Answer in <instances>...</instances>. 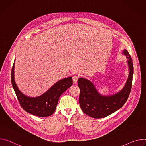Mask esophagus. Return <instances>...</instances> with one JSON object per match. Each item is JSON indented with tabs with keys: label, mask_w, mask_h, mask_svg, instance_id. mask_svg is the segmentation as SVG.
Wrapping results in <instances>:
<instances>
[{
	"label": "esophagus",
	"mask_w": 146,
	"mask_h": 146,
	"mask_svg": "<svg viewBox=\"0 0 146 146\" xmlns=\"http://www.w3.org/2000/svg\"><path fill=\"white\" fill-rule=\"evenodd\" d=\"M78 78V76L75 75V76H74L73 77V84H76L77 83Z\"/></svg>",
	"instance_id": "obj_1"
}]
</instances>
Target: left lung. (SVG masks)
I'll return each instance as SVG.
<instances>
[{
    "mask_svg": "<svg viewBox=\"0 0 146 146\" xmlns=\"http://www.w3.org/2000/svg\"><path fill=\"white\" fill-rule=\"evenodd\" d=\"M123 54L127 59L129 74L121 91L111 96H102L90 81L83 78H78L77 83L80 90L79 103L83 112L89 116L96 119L108 116L123 107L127 100L132 86L133 65L127 50L125 49Z\"/></svg>",
    "mask_w": 146,
    "mask_h": 146,
    "instance_id": "obj_1",
    "label": "left lung"
}]
</instances>
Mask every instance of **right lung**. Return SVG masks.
Instances as JSON below:
<instances>
[{"mask_svg": "<svg viewBox=\"0 0 146 146\" xmlns=\"http://www.w3.org/2000/svg\"><path fill=\"white\" fill-rule=\"evenodd\" d=\"M15 63L11 69V80L18 101L23 109L27 112L39 117L50 116L55 111L59 98L73 84L72 77L58 81L42 95L36 97L26 96L19 90L14 77Z\"/></svg>", "mask_w": 146, "mask_h": 146, "instance_id": "1", "label": "right lung"}]
</instances>
